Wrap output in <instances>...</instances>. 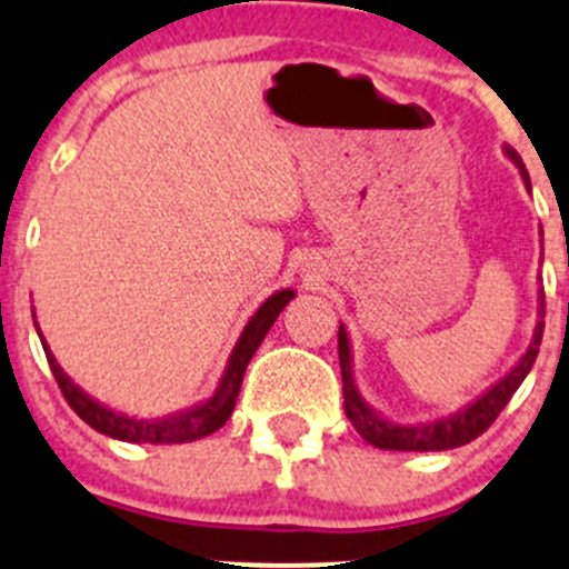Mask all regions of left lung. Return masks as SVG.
<instances>
[{"label":"left lung","instance_id":"8db88e82","mask_svg":"<svg viewBox=\"0 0 569 569\" xmlns=\"http://www.w3.org/2000/svg\"><path fill=\"white\" fill-rule=\"evenodd\" d=\"M509 162L518 168L520 178H523L526 189L531 192V178L526 170L523 159L518 157V151L509 146H503ZM542 330H545V291H537V325H533L531 341L526 347V352L520 355L518 363L496 382V386L487 388L485 393L476 396L473 401L460 407L451 416H440L435 421L427 423H399L386 418L382 412H377L369 401L363 399V393L358 391V382H355V366H352V343H349L347 327H338V360H341V380H343V412L352 421V427L358 429L360 438L366 443L377 446V449L388 451H446L457 449V446L470 443L473 438H479L487 427L498 418V412L507 407V401L512 399V393L518 391L520 382L529 377L533 360L539 355V343H542Z\"/></svg>","mask_w":569,"mask_h":569}]
</instances>
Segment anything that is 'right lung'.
Segmentation results:
<instances>
[{"label": "right lung", "instance_id": "add662e5", "mask_svg": "<svg viewBox=\"0 0 569 569\" xmlns=\"http://www.w3.org/2000/svg\"><path fill=\"white\" fill-rule=\"evenodd\" d=\"M295 297L297 295L291 289H280L274 291L272 297H267V300L258 306V311L248 319L244 330L239 332L214 393H211L209 399L198 401V405L187 407V410L170 412V416H162V418L126 416V412L112 410V407L101 405L99 399H93L88 391H82V388H79L77 382L62 371V366L57 363L54 352L49 349V343H46L43 332H40L36 321V308H32V321H36V330H38L40 343H43L46 360H49L51 375H54L62 396H66L68 405L73 407V412H77L84 423H90L96 432L109 435V438L114 440H126V443H153V446L192 443V440H200L206 438V435L217 432V429L231 418L233 407H237V399H239V388H242L244 371H248L252 355H256V349L261 347V341L267 338L269 327L274 325V319L280 317V311H283Z\"/></svg>", "mask_w": 569, "mask_h": 569}]
</instances>
